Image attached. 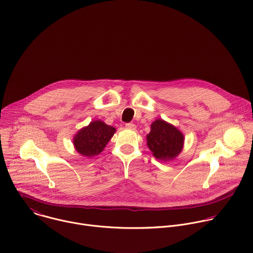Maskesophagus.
<instances>
[{"instance_id": "esophagus-1", "label": "esophagus", "mask_w": 253, "mask_h": 253, "mask_svg": "<svg viewBox=\"0 0 253 253\" xmlns=\"http://www.w3.org/2000/svg\"><path fill=\"white\" fill-rule=\"evenodd\" d=\"M125 127L127 128V129H129V130H136V125L135 124H133V123H127L126 125H125Z\"/></svg>"}]
</instances>
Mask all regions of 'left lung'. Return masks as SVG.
<instances>
[{
  "label": "left lung",
  "instance_id": "1",
  "mask_svg": "<svg viewBox=\"0 0 253 253\" xmlns=\"http://www.w3.org/2000/svg\"><path fill=\"white\" fill-rule=\"evenodd\" d=\"M146 140L154 157L162 162L174 160L182 152L184 145L182 132L163 119H156L151 124Z\"/></svg>",
  "mask_w": 253,
  "mask_h": 253
}]
</instances>
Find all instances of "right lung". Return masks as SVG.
<instances>
[{"instance_id": "right-lung-1", "label": "right lung", "mask_w": 253, "mask_h": 253, "mask_svg": "<svg viewBox=\"0 0 253 253\" xmlns=\"http://www.w3.org/2000/svg\"><path fill=\"white\" fill-rule=\"evenodd\" d=\"M115 132L114 127L101 120H93L75 135L73 139L75 150L84 157H95L104 150Z\"/></svg>"}]
</instances>
